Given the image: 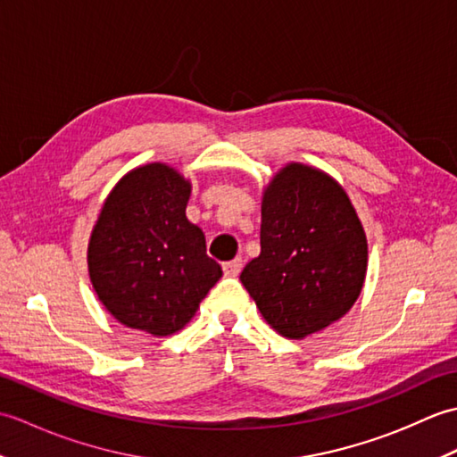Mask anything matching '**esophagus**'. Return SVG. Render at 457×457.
I'll use <instances>...</instances> for the list:
<instances>
[{"label":"esophagus","instance_id":"1","mask_svg":"<svg viewBox=\"0 0 457 457\" xmlns=\"http://www.w3.org/2000/svg\"><path fill=\"white\" fill-rule=\"evenodd\" d=\"M241 267H244V261H241L239 257L234 261H228V263H223V275L237 277L241 273Z\"/></svg>","mask_w":457,"mask_h":457}]
</instances>
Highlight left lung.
<instances>
[{"mask_svg":"<svg viewBox=\"0 0 457 457\" xmlns=\"http://www.w3.org/2000/svg\"><path fill=\"white\" fill-rule=\"evenodd\" d=\"M365 273V229L342 184L285 164L263 190L261 253L239 277L265 322L288 339L322 332L355 304Z\"/></svg>","mask_w":457,"mask_h":457,"instance_id":"left-lung-1","label":"left lung"}]
</instances>
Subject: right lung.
Returning <instances> with one entry per match:
<instances>
[{
	"mask_svg": "<svg viewBox=\"0 0 457 457\" xmlns=\"http://www.w3.org/2000/svg\"><path fill=\"white\" fill-rule=\"evenodd\" d=\"M192 184L167 162L123 174L105 198L88 244V273L123 326L172 336L221 277L202 229L187 218Z\"/></svg>",
	"mask_w": 457,
	"mask_h": 457,
	"instance_id": "add662e5",
	"label": "right lung"
}]
</instances>
